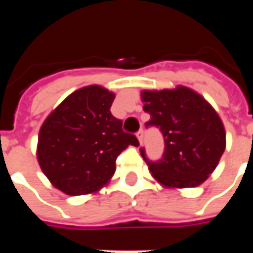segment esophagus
Returning a JSON list of instances; mask_svg holds the SVG:
<instances>
[{"mask_svg": "<svg viewBox=\"0 0 253 253\" xmlns=\"http://www.w3.org/2000/svg\"><path fill=\"white\" fill-rule=\"evenodd\" d=\"M137 138H138V141H139V143L142 142V138H143V131H142V130H139V131L137 132Z\"/></svg>", "mask_w": 253, "mask_h": 253, "instance_id": "esophagus-1", "label": "esophagus"}]
</instances>
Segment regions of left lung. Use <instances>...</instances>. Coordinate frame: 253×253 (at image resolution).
I'll return each instance as SVG.
<instances>
[{"instance_id": "left-lung-1", "label": "left lung", "mask_w": 253, "mask_h": 253, "mask_svg": "<svg viewBox=\"0 0 253 253\" xmlns=\"http://www.w3.org/2000/svg\"><path fill=\"white\" fill-rule=\"evenodd\" d=\"M146 127L160 128L164 137L163 159L150 161L141 149L149 170L168 188L201 186L217 168L226 146L225 127L210 103L187 86L142 90Z\"/></svg>"}]
</instances>
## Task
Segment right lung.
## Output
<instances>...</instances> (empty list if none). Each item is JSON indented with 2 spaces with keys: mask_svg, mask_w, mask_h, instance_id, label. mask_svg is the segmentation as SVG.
Returning a JSON list of instances; mask_svg holds the SVG:
<instances>
[{
  "mask_svg": "<svg viewBox=\"0 0 253 253\" xmlns=\"http://www.w3.org/2000/svg\"><path fill=\"white\" fill-rule=\"evenodd\" d=\"M115 94L100 85L84 86L42 125L38 163L52 186L67 195L99 191L115 173L118 156L128 145H139L111 114Z\"/></svg>",
  "mask_w": 253,
  "mask_h": 253,
  "instance_id": "1",
  "label": "right lung"
}]
</instances>
